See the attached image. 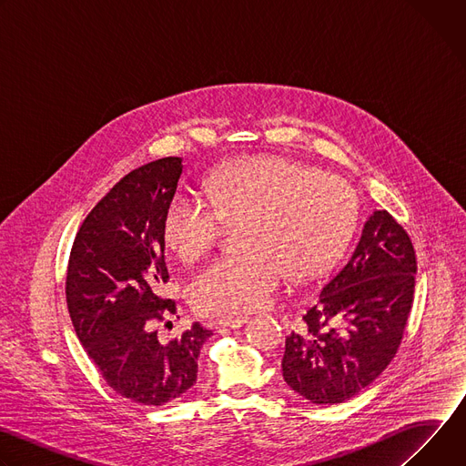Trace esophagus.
Instances as JSON below:
<instances>
[{
  "instance_id": "obj_1",
  "label": "esophagus",
  "mask_w": 466,
  "mask_h": 466,
  "mask_svg": "<svg viewBox=\"0 0 466 466\" xmlns=\"http://www.w3.org/2000/svg\"><path fill=\"white\" fill-rule=\"evenodd\" d=\"M247 320H248V319L243 317V315H238V317L228 315V317L218 319V324H219V326H225V328H239V326L247 324Z\"/></svg>"
}]
</instances>
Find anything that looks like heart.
<instances>
[{
	"label": "heart",
	"mask_w": 466,
	"mask_h": 466,
	"mask_svg": "<svg viewBox=\"0 0 466 466\" xmlns=\"http://www.w3.org/2000/svg\"><path fill=\"white\" fill-rule=\"evenodd\" d=\"M241 221L243 250L216 259L189 286L201 313L250 311L269 304L288 280H311L345 250L358 221L352 186L324 169L258 157L219 169L210 198L177 191L164 239L184 261L208 254L228 223Z\"/></svg>",
	"instance_id": "1"
}]
</instances>
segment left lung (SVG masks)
I'll list each match as a JSON object with an SVG mask.
<instances>
[{
    "label": "left lung",
    "instance_id": "1",
    "mask_svg": "<svg viewBox=\"0 0 466 466\" xmlns=\"http://www.w3.org/2000/svg\"><path fill=\"white\" fill-rule=\"evenodd\" d=\"M417 258L387 210L374 212L345 268L286 338L284 380L313 404H341L370 385L402 345Z\"/></svg>",
    "mask_w": 466,
    "mask_h": 466
}]
</instances>
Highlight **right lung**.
Returning a JSON list of instances; mask_svg holds the SVG:
<instances>
[{"label": "right lung", "mask_w": 466, "mask_h": 466, "mask_svg": "<svg viewBox=\"0 0 466 466\" xmlns=\"http://www.w3.org/2000/svg\"><path fill=\"white\" fill-rule=\"evenodd\" d=\"M182 158L166 157L125 175L83 221L68 259L66 302L88 358L121 396L144 406L178 400L197 381L212 329L201 324L162 343L157 322L177 315L162 232Z\"/></svg>", "instance_id": "right-lung-1"}]
</instances>
